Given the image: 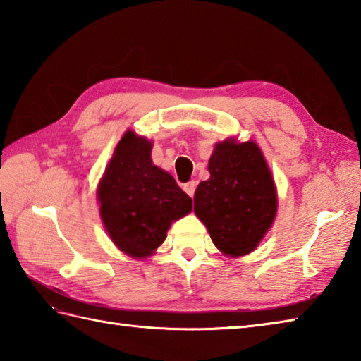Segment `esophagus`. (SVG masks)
I'll use <instances>...</instances> for the list:
<instances>
[{
	"mask_svg": "<svg viewBox=\"0 0 361 361\" xmlns=\"http://www.w3.org/2000/svg\"><path fill=\"white\" fill-rule=\"evenodd\" d=\"M195 188H197V185H195V181H189V183H186L185 185V192L189 195V197H194V194H195Z\"/></svg>",
	"mask_w": 361,
	"mask_h": 361,
	"instance_id": "esophagus-1",
	"label": "esophagus"
}]
</instances>
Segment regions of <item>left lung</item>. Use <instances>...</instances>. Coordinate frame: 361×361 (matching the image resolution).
Returning a JSON list of instances; mask_svg holds the SVG:
<instances>
[{"label": "left lung", "mask_w": 361, "mask_h": 361, "mask_svg": "<svg viewBox=\"0 0 361 361\" xmlns=\"http://www.w3.org/2000/svg\"><path fill=\"white\" fill-rule=\"evenodd\" d=\"M209 180L195 190L197 217L221 252L248 255L271 226L278 208L262 152L252 141L219 142L209 159Z\"/></svg>", "instance_id": "8db88e82"}]
</instances>
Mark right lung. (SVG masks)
<instances>
[{"mask_svg":"<svg viewBox=\"0 0 361 361\" xmlns=\"http://www.w3.org/2000/svg\"><path fill=\"white\" fill-rule=\"evenodd\" d=\"M152 142L127 132L99 185L101 217L116 247L132 257H147L166 239L173 220L192 209L172 175L153 166Z\"/></svg>","mask_w":361,"mask_h":361,"instance_id":"add662e5","label":"right lung"}]
</instances>
